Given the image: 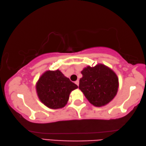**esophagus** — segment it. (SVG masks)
Segmentation results:
<instances>
[{
	"label": "esophagus",
	"mask_w": 146,
	"mask_h": 146,
	"mask_svg": "<svg viewBox=\"0 0 146 146\" xmlns=\"http://www.w3.org/2000/svg\"><path fill=\"white\" fill-rule=\"evenodd\" d=\"M75 83H76V85H77L78 86L79 85V81L78 80H77V81H76V82H75Z\"/></svg>",
	"instance_id": "1"
}]
</instances>
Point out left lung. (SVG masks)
<instances>
[{
  "instance_id": "obj_1",
  "label": "left lung",
  "mask_w": 146,
  "mask_h": 146,
  "mask_svg": "<svg viewBox=\"0 0 146 146\" xmlns=\"http://www.w3.org/2000/svg\"><path fill=\"white\" fill-rule=\"evenodd\" d=\"M79 89L90 104L96 107L104 106L111 101L118 89V78L115 72L103 64L88 66L81 72Z\"/></svg>"
}]
</instances>
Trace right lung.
I'll return each instance as SVG.
<instances>
[{"label": "right lung", "instance_id": "right-lung-1", "mask_svg": "<svg viewBox=\"0 0 146 146\" xmlns=\"http://www.w3.org/2000/svg\"><path fill=\"white\" fill-rule=\"evenodd\" d=\"M78 87L59 70L46 71L36 83V91L40 101L52 109L65 106L70 92Z\"/></svg>", "mask_w": 146, "mask_h": 146}]
</instances>
